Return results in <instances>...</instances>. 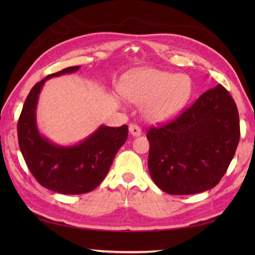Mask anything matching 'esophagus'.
I'll return each mask as SVG.
<instances>
[{
	"label": "esophagus",
	"instance_id": "obj_1",
	"mask_svg": "<svg viewBox=\"0 0 255 255\" xmlns=\"http://www.w3.org/2000/svg\"><path fill=\"white\" fill-rule=\"evenodd\" d=\"M129 132L131 133V136L133 137H138L141 134V129L136 124H130V126H129Z\"/></svg>",
	"mask_w": 255,
	"mask_h": 255
}]
</instances>
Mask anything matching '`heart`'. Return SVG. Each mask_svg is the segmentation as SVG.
Here are the masks:
<instances>
[{
  "mask_svg": "<svg viewBox=\"0 0 255 255\" xmlns=\"http://www.w3.org/2000/svg\"><path fill=\"white\" fill-rule=\"evenodd\" d=\"M192 92L185 75H174L156 69L128 73L122 83L123 95L136 104H143V116L151 123L170 121L186 104Z\"/></svg>",
  "mask_w": 255,
  "mask_h": 255,
  "instance_id": "1",
  "label": "heart"
}]
</instances>
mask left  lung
I'll return each instance as SVG.
<instances>
[{"instance_id": "1", "label": "left lung", "mask_w": 255, "mask_h": 255, "mask_svg": "<svg viewBox=\"0 0 255 255\" xmlns=\"http://www.w3.org/2000/svg\"><path fill=\"white\" fill-rule=\"evenodd\" d=\"M147 138L155 185L171 195L202 193L217 185L234 158L239 113L229 92L218 84L172 122L150 128Z\"/></svg>"}]
</instances>
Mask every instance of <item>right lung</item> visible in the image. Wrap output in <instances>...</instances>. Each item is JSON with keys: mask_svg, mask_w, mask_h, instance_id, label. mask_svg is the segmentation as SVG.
<instances>
[{"mask_svg": "<svg viewBox=\"0 0 255 255\" xmlns=\"http://www.w3.org/2000/svg\"><path fill=\"white\" fill-rule=\"evenodd\" d=\"M79 68L70 67L49 74L32 86L17 123L19 149L31 174L41 186L67 195L89 193L99 186L128 137L127 125L101 126L82 142L62 147L38 131L36 107L42 85L48 79L73 73Z\"/></svg>", "mask_w": 255, "mask_h": 255, "instance_id": "right-lung-1", "label": "right lung"}]
</instances>
